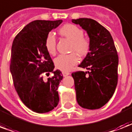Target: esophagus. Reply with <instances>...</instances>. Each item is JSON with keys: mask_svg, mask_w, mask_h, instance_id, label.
<instances>
[{"mask_svg": "<svg viewBox=\"0 0 132 132\" xmlns=\"http://www.w3.org/2000/svg\"><path fill=\"white\" fill-rule=\"evenodd\" d=\"M62 73H63V75H64V77H66V76H67V75H68L70 74V73H69V72H67V71H63Z\"/></svg>", "mask_w": 132, "mask_h": 132, "instance_id": "34e87169", "label": "esophagus"}]
</instances>
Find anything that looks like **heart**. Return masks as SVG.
<instances>
[{
  "label": "heart",
  "mask_w": 132,
  "mask_h": 132,
  "mask_svg": "<svg viewBox=\"0 0 132 132\" xmlns=\"http://www.w3.org/2000/svg\"><path fill=\"white\" fill-rule=\"evenodd\" d=\"M58 32L62 37L71 41L70 50L73 53L59 55L55 59V65L57 68L67 71L77 64L78 55L85 57L88 55L90 50V42L88 38L84 37L83 30L74 24H65L58 30ZM56 45L55 37L52 33H48L45 39L44 46L50 55H55Z\"/></svg>",
  "instance_id": "obj_1"
}]
</instances>
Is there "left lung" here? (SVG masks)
Masks as SVG:
<instances>
[{
  "label": "left lung",
  "instance_id": "8db88e82",
  "mask_svg": "<svg viewBox=\"0 0 132 132\" xmlns=\"http://www.w3.org/2000/svg\"><path fill=\"white\" fill-rule=\"evenodd\" d=\"M72 22L86 30L90 42V52L79 65L88 71L72 73L77 103L84 109H100L109 102L117 86V50L110 32L96 21L81 18Z\"/></svg>",
  "mask_w": 132,
  "mask_h": 132
}]
</instances>
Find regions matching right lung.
Returning a JSON list of instances; mask_svg holds the SVG:
<instances>
[{"mask_svg":"<svg viewBox=\"0 0 132 132\" xmlns=\"http://www.w3.org/2000/svg\"><path fill=\"white\" fill-rule=\"evenodd\" d=\"M62 23V20H37L25 26L15 37L11 53L10 71L20 99L28 108L39 113L52 111L59 98L57 88L63 78L55 66L44 42L49 32ZM53 77L44 81L43 75Z\"/></svg>","mask_w":132,"mask_h":132,"instance_id":"obj_1","label":"right lung"}]
</instances>
